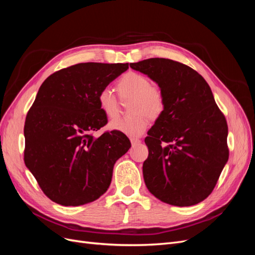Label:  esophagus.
Masks as SVG:
<instances>
[{"mask_svg": "<svg viewBox=\"0 0 255 255\" xmlns=\"http://www.w3.org/2000/svg\"><path fill=\"white\" fill-rule=\"evenodd\" d=\"M140 142V139H138V138H130V143H132L133 145L139 143Z\"/></svg>", "mask_w": 255, "mask_h": 255, "instance_id": "1", "label": "esophagus"}]
</instances>
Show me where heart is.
I'll return each mask as SVG.
<instances>
[{
    "label": "heart",
    "instance_id": "b5f03b06",
    "mask_svg": "<svg viewBox=\"0 0 255 255\" xmlns=\"http://www.w3.org/2000/svg\"><path fill=\"white\" fill-rule=\"evenodd\" d=\"M117 90L123 101L133 100L128 118H117L110 122L109 128L130 137L141 136L149 128L150 118H157L165 107L161 90L151 85L148 76L134 71L123 74L117 83ZM98 103L106 117L115 118L119 114L118 100L110 88H103L98 94Z\"/></svg>",
    "mask_w": 255,
    "mask_h": 255
}]
</instances>
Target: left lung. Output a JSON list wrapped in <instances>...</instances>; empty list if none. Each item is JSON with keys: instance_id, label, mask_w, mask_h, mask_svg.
Here are the masks:
<instances>
[{"instance_id": "8db88e82", "label": "left lung", "mask_w": 255, "mask_h": 255, "mask_svg": "<svg viewBox=\"0 0 255 255\" xmlns=\"http://www.w3.org/2000/svg\"><path fill=\"white\" fill-rule=\"evenodd\" d=\"M129 67L155 82L165 100L144 139L145 186L165 203L198 204L210 196L229 159L225 116L206 81L190 67L166 58Z\"/></svg>"}]
</instances>
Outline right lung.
Listing matches in <instances>:
<instances>
[{
    "mask_svg": "<svg viewBox=\"0 0 255 255\" xmlns=\"http://www.w3.org/2000/svg\"><path fill=\"white\" fill-rule=\"evenodd\" d=\"M128 69L78 64L53 73L38 90L25 119L24 163L55 203L87 204L110 187L114 165L130 142L116 130L92 135L107 123L98 94Z\"/></svg>",
    "mask_w": 255,
    "mask_h": 255,
    "instance_id": "1",
    "label": "right lung"
}]
</instances>
